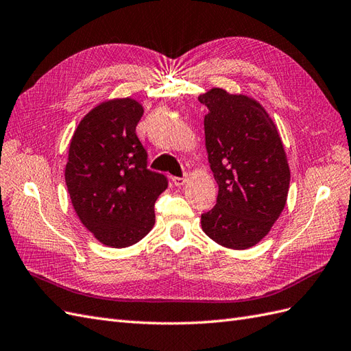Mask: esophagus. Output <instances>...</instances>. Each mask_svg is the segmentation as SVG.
Masks as SVG:
<instances>
[{
	"label": "esophagus",
	"mask_w": 351,
	"mask_h": 351,
	"mask_svg": "<svg viewBox=\"0 0 351 351\" xmlns=\"http://www.w3.org/2000/svg\"><path fill=\"white\" fill-rule=\"evenodd\" d=\"M172 181L176 186H182L185 182H186V176H182V178H178V176H173Z\"/></svg>",
	"instance_id": "1"
}]
</instances>
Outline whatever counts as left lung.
Instances as JSON below:
<instances>
[{
  "mask_svg": "<svg viewBox=\"0 0 351 351\" xmlns=\"http://www.w3.org/2000/svg\"><path fill=\"white\" fill-rule=\"evenodd\" d=\"M208 106L204 139L218 199L202 228L228 249L261 241L285 209L291 172L271 117L255 99L213 87L199 96Z\"/></svg>",
  "mask_w": 351,
  "mask_h": 351,
  "instance_id": "obj_1",
  "label": "left lung"
}]
</instances>
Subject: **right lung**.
I'll list each match as a JSON object with an SVG mask.
<instances>
[{
    "label": "right lung",
    "instance_id": "obj_1",
    "mask_svg": "<svg viewBox=\"0 0 351 351\" xmlns=\"http://www.w3.org/2000/svg\"><path fill=\"white\" fill-rule=\"evenodd\" d=\"M143 106L132 97L96 105L73 134L65 182L78 219L102 245L128 247L154 227L167 178L147 167L136 136Z\"/></svg>",
    "mask_w": 351,
    "mask_h": 351
}]
</instances>
